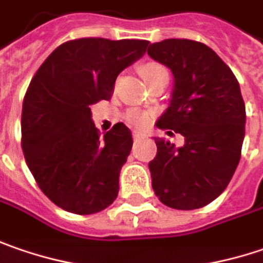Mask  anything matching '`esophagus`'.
<instances>
[{"label": "esophagus", "instance_id": "obj_1", "mask_svg": "<svg viewBox=\"0 0 263 263\" xmlns=\"http://www.w3.org/2000/svg\"><path fill=\"white\" fill-rule=\"evenodd\" d=\"M144 135H145V134H144L143 131H138V129H135V131L132 132V137H134V140H140V138H143Z\"/></svg>", "mask_w": 263, "mask_h": 263}]
</instances>
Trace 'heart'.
Segmentation results:
<instances>
[{
  "instance_id": "obj_1",
  "label": "heart",
  "mask_w": 263,
  "mask_h": 263,
  "mask_svg": "<svg viewBox=\"0 0 263 263\" xmlns=\"http://www.w3.org/2000/svg\"><path fill=\"white\" fill-rule=\"evenodd\" d=\"M140 73L143 74L145 82L148 85H152L156 81L167 76V70L163 64L157 63V62H145L140 66ZM148 119H150V116L144 110L131 109L126 113V120L132 125H137V126H144L148 122Z\"/></svg>"
}]
</instances>
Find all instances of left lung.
<instances>
[{"label": "left lung", "instance_id": "left-lung-1", "mask_svg": "<svg viewBox=\"0 0 263 263\" xmlns=\"http://www.w3.org/2000/svg\"><path fill=\"white\" fill-rule=\"evenodd\" d=\"M147 54L175 78L171 106L157 126L185 138L178 148L154 138L157 154L148 163L154 194L172 209H199L227 189L241 157L246 107L238 81L216 52L197 41L154 42Z\"/></svg>", "mask_w": 263, "mask_h": 263}]
</instances>
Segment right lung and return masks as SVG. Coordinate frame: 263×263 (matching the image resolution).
<instances>
[{
	"label": "right lung",
	"mask_w": 263,
	"mask_h": 263,
	"mask_svg": "<svg viewBox=\"0 0 263 263\" xmlns=\"http://www.w3.org/2000/svg\"><path fill=\"white\" fill-rule=\"evenodd\" d=\"M147 45L143 40L67 41L33 74L23 98L22 148L42 193L64 211L91 215L118 197L131 131L119 122L100 137L91 106L111 98L118 74Z\"/></svg>",
	"instance_id": "1"
}]
</instances>
